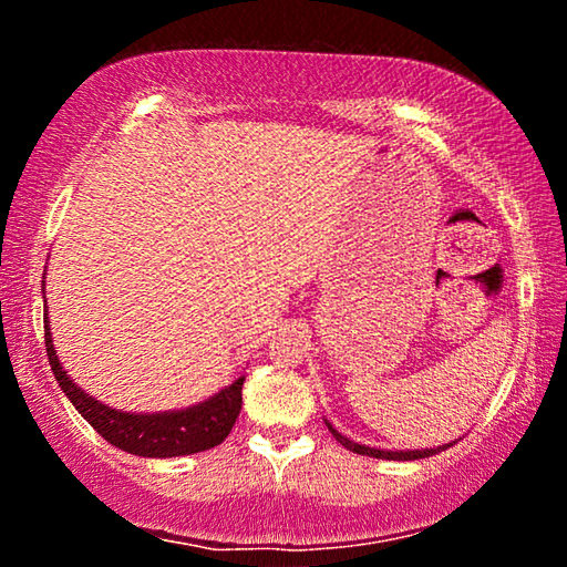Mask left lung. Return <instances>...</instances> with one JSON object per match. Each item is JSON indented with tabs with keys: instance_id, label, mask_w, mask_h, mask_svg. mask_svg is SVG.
<instances>
[{
	"instance_id": "1",
	"label": "left lung",
	"mask_w": 567,
	"mask_h": 567,
	"mask_svg": "<svg viewBox=\"0 0 567 567\" xmlns=\"http://www.w3.org/2000/svg\"><path fill=\"white\" fill-rule=\"evenodd\" d=\"M324 425H328L332 437L338 440L340 445H344V447L352 450V453H358V455H368V457H378V460H422V457H433V455H437V453H443V450H447L450 445L457 443V440H453V443L437 445V447H422V450H385V447H370V445L354 443V440H350L348 435H342L340 430H334V425H332L330 420H324Z\"/></svg>"
}]
</instances>
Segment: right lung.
Returning <instances> with one entry per match:
<instances>
[{
  "instance_id": "obj_1",
  "label": "right lung",
  "mask_w": 567,
  "mask_h": 567,
  "mask_svg": "<svg viewBox=\"0 0 567 567\" xmlns=\"http://www.w3.org/2000/svg\"><path fill=\"white\" fill-rule=\"evenodd\" d=\"M44 342L47 358H50L52 372L66 398H70L76 412L97 430V433L124 453L140 457H179L203 453L223 443L229 435L235 420L243 410V385L245 375H239L233 385L219 388L207 400L195 402L179 410L159 412H127L117 410L92 398L76 382L66 375L60 354L54 350L50 318H47L44 300Z\"/></svg>"
}]
</instances>
